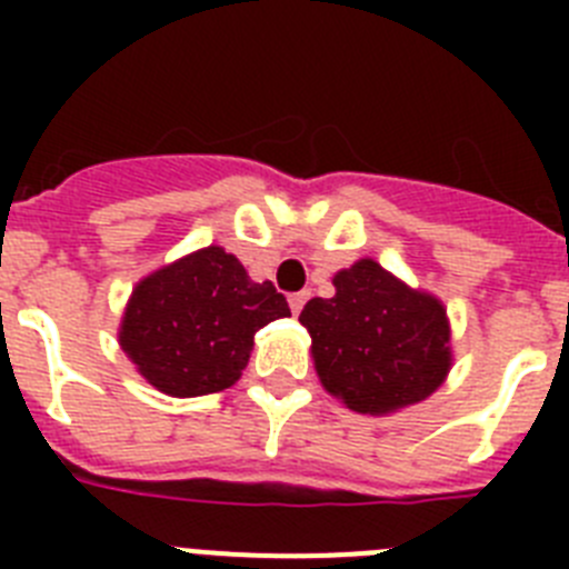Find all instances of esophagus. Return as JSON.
Wrapping results in <instances>:
<instances>
[{"label":"esophagus","instance_id":"obj_1","mask_svg":"<svg viewBox=\"0 0 569 569\" xmlns=\"http://www.w3.org/2000/svg\"><path fill=\"white\" fill-rule=\"evenodd\" d=\"M290 310H293V316H299L301 313V308H305V301H308V293H305V290H301V293H293L290 296Z\"/></svg>","mask_w":569,"mask_h":569}]
</instances>
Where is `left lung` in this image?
<instances>
[{
  "mask_svg": "<svg viewBox=\"0 0 569 569\" xmlns=\"http://www.w3.org/2000/svg\"><path fill=\"white\" fill-rule=\"evenodd\" d=\"M333 288V299H310L299 316L325 390L370 416L436 393L453 365L445 305L373 259L339 270Z\"/></svg>",
  "mask_w": 569,
  "mask_h": 569,
  "instance_id": "obj_1",
  "label": "left lung"
}]
</instances>
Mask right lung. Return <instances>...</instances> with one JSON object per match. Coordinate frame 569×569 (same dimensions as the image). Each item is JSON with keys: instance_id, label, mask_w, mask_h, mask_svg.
Instances as JSON below:
<instances>
[{"instance_id": "add662e5", "label": "right lung", "mask_w": 569, "mask_h": 569, "mask_svg": "<svg viewBox=\"0 0 569 569\" xmlns=\"http://www.w3.org/2000/svg\"><path fill=\"white\" fill-rule=\"evenodd\" d=\"M281 316L288 299L210 244L136 284L119 345L156 390L193 399L236 385L256 330Z\"/></svg>"}]
</instances>
